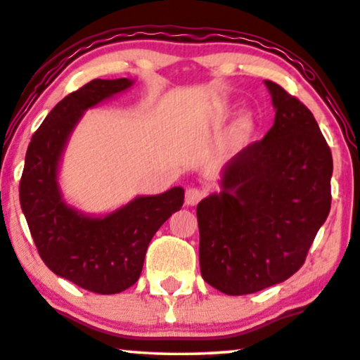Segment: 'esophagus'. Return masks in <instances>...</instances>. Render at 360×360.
<instances>
[{
  "instance_id": "34e87169",
  "label": "esophagus",
  "mask_w": 360,
  "mask_h": 360,
  "mask_svg": "<svg viewBox=\"0 0 360 360\" xmlns=\"http://www.w3.org/2000/svg\"><path fill=\"white\" fill-rule=\"evenodd\" d=\"M205 195V191L200 187H189L186 191V204L189 207H194L199 204V200Z\"/></svg>"
}]
</instances>
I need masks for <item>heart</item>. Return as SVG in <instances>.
<instances>
[{
	"label": "heart",
	"instance_id": "1",
	"mask_svg": "<svg viewBox=\"0 0 360 360\" xmlns=\"http://www.w3.org/2000/svg\"><path fill=\"white\" fill-rule=\"evenodd\" d=\"M251 127V122H250V119H241L240 120V124H238V129H240V130H248V129H250Z\"/></svg>",
	"mask_w": 360,
	"mask_h": 360
}]
</instances>
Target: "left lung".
<instances>
[{"instance_id": "1", "label": "left lung", "mask_w": 360, "mask_h": 360, "mask_svg": "<svg viewBox=\"0 0 360 360\" xmlns=\"http://www.w3.org/2000/svg\"><path fill=\"white\" fill-rule=\"evenodd\" d=\"M264 84L274 125L233 156L221 191L197 205L200 274L226 295L295 274L331 209L333 156L315 117L277 83Z\"/></svg>"}]
</instances>
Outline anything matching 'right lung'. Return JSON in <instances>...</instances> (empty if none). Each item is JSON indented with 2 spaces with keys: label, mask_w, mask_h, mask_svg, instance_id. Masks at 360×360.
<instances>
[{
  "label": "right lung",
  "mask_w": 360,
  "mask_h": 360,
  "mask_svg": "<svg viewBox=\"0 0 360 360\" xmlns=\"http://www.w3.org/2000/svg\"><path fill=\"white\" fill-rule=\"evenodd\" d=\"M129 78L93 79L63 98L32 135L19 200L45 266L81 288L110 295L139 281L145 252L161 225L184 204V189L139 195L108 215L68 205L58 184L63 150L84 110L122 93Z\"/></svg>",
  "instance_id": "add662e5"
}]
</instances>
